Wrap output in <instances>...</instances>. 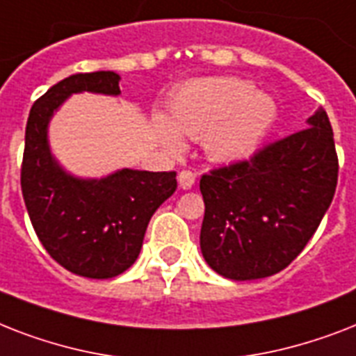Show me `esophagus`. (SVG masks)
<instances>
[{
  "mask_svg": "<svg viewBox=\"0 0 356 356\" xmlns=\"http://www.w3.org/2000/svg\"><path fill=\"white\" fill-rule=\"evenodd\" d=\"M179 186L183 190H190L195 184V173L190 172V170H183L179 172Z\"/></svg>",
  "mask_w": 356,
  "mask_h": 356,
  "instance_id": "34e87169",
  "label": "esophagus"
}]
</instances>
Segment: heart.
Masks as SVG:
<instances>
[{
    "instance_id": "b5f03b06",
    "label": "heart",
    "mask_w": 356,
    "mask_h": 356,
    "mask_svg": "<svg viewBox=\"0 0 356 356\" xmlns=\"http://www.w3.org/2000/svg\"><path fill=\"white\" fill-rule=\"evenodd\" d=\"M168 122L156 116L159 138L170 151L183 149V136L205 138V149L218 162L245 159L257 151L277 120L273 97L238 77L190 81L170 102Z\"/></svg>"
}]
</instances>
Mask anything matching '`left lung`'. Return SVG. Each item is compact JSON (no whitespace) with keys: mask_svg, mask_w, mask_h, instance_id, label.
Returning a JSON list of instances; mask_svg holds the SVG:
<instances>
[{"mask_svg":"<svg viewBox=\"0 0 356 356\" xmlns=\"http://www.w3.org/2000/svg\"><path fill=\"white\" fill-rule=\"evenodd\" d=\"M307 123L201 177V253L220 275L251 281L279 273L325 216L338 183L337 147L323 107Z\"/></svg>","mask_w":356,"mask_h":356,"instance_id":"8db88e82","label":"left lung"}]
</instances>
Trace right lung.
<instances>
[{
  "mask_svg": "<svg viewBox=\"0 0 356 356\" xmlns=\"http://www.w3.org/2000/svg\"><path fill=\"white\" fill-rule=\"evenodd\" d=\"M118 83L114 72L70 75L36 99L25 127L22 194L33 229L51 259L90 279H111L134 264L151 216L177 188L175 172L123 168L103 179H79L53 159V113L77 92L118 96Z\"/></svg>",
  "mask_w": 356,
  "mask_h": 356,
  "instance_id": "obj_1",
  "label": "right lung"
}]
</instances>
